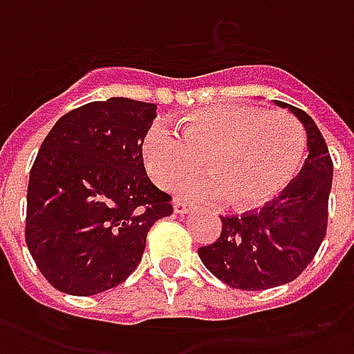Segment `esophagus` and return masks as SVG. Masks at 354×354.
Returning a JSON list of instances; mask_svg holds the SVG:
<instances>
[{
  "label": "esophagus",
  "instance_id": "esophagus-1",
  "mask_svg": "<svg viewBox=\"0 0 354 354\" xmlns=\"http://www.w3.org/2000/svg\"><path fill=\"white\" fill-rule=\"evenodd\" d=\"M174 211L177 213V215H185V213H188V211H190V207H188L185 202H179V200H177V202L174 203Z\"/></svg>",
  "mask_w": 354,
  "mask_h": 354
}]
</instances>
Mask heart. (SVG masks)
<instances>
[{"label":"heart","mask_w":354,"mask_h":354,"mask_svg":"<svg viewBox=\"0 0 354 354\" xmlns=\"http://www.w3.org/2000/svg\"><path fill=\"white\" fill-rule=\"evenodd\" d=\"M306 131L286 111H264L245 103L205 107L183 118L180 136L164 124L147 130L141 145L151 179L162 188L185 180L180 198L215 202L230 198L239 209L273 202L300 174Z\"/></svg>","instance_id":"obj_1"}]
</instances>
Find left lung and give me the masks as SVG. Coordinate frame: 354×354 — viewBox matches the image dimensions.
I'll use <instances>...</instances> for the list:
<instances>
[{"label": "left lung", "mask_w": 354, "mask_h": 354, "mask_svg": "<svg viewBox=\"0 0 354 354\" xmlns=\"http://www.w3.org/2000/svg\"><path fill=\"white\" fill-rule=\"evenodd\" d=\"M275 103L288 107L304 124L309 147L306 164L273 202L221 216V236L198 249L216 279L241 290H266L296 279L315 259L328 226L334 164L326 141L306 111Z\"/></svg>", "instance_id": "1"}]
</instances>
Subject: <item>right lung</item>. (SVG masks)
<instances>
[{
    "label": "right lung",
    "mask_w": 354,
    "mask_h": 354,
    "mask_svg": "<svg viewBox=\"0 0 354 354\" xmlns=\"http://www.w3.org/2000/svg\"><path fill=\"white\" fill-rule=\"evenodd\" d=\"M154 117V103L111 97L69 111L43 141L30 171L26 245L60 292L120 285L141 262L152 224L174 213L141 154Z\"/></svg>",
    "instance_id": "right-lung-1"
}]
</instances>
